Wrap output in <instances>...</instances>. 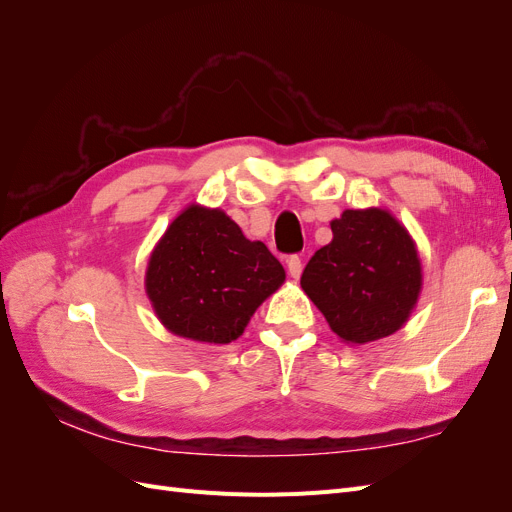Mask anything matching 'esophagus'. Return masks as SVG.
I'll list each match as a JSON object with an SVG mask.
<instances>
[{"instance_id":"obj_1","label":"esophagus","mask_w":512,"mask_h":512,"mask_svg":"<svg viewBox=\"0 0 512 512\" xmlns=\"http://www.w3.org/2000/svg\"><path fill=\"white\" fill-rule=\"evenodd\" d=\"M286 267H288L290 277H294V280H299L301 273H303V262H301V258H299V256H290V258L286 260Z\"/></svg>"}]
</instances>
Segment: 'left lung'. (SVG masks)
<instances>
[{"label": "left lung", "mask_w": 512, "mask_h": 512, "mask_svg": "<svg viewBox=\"0 0 512 512\" xmlns=\"http://www.w3.org/2000/svg\"><path fill=\"white\" fill-rule=\"evenodd\" d=\"M333 241L307 262L301 288L346 344L389 337L408 322L423 286L408 230L386 209H346Z\"/></svg>", "instance_id": "obj_1"}]
</instances>
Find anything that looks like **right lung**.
<instances>
[{
  "label": "right lung",
  "mask_w": 512,
  "mask_h": 512,
  "mask_svg": "<svg viewBox=\"0 0 512 512\" xmlns=\"http://www.w3.org/2000/svg\"><path fill=\"white\" fill-rule=\"evenodd\" d=\"M284 280L265 243L247 239L222 209L190 205L151 252L145 290L170 333L230 344Z\"/></svg>",
  "instance_id": "right-lung-1"
}]
</instances>
